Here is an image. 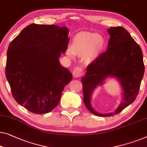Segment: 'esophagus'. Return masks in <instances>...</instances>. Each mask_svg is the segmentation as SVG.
<instances>
[{
  "label": "esophagus",
  "instance_id": "1",
  "mask_svg": "<svg viewBox=\"0 0 147 147\" xmlns=\"http://www.w3.org/2000/svg\"><path fill=\"white\" fill-rule=\"evenodd\" d=\"M73 75L75 78H79L82 75V68L80 66L76 67L73 70Z\"/></svg>",
  "mask_w": 147,
  "mask_h": 147
}]
</instances>
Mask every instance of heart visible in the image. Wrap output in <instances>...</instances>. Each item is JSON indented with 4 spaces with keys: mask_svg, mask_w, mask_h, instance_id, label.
Returning a JSON list of instances; mask_svg holds the SVG:
<instances>
[{
    "mask_svg": "<svg viewBox=\"0 0 147 147\" xmlns=\"http://www.w3.org/2000/svg\"><path fill=\"white\" fill-rule=\"evenodd\" d=\"M105 46V40L99 34L90 32H80L75 36L71 46V50L67 51L69 56L73 54L84 56L85 62H92L98 57Z\"/></svg>",
    "mask_w": 147,
    "mask_h": 147,
    "instance_id": "1",
    "label": "heart"
}]
</instances>
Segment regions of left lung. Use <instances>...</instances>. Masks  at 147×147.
<instances>
[{
    "label": "left lung",
    "mask_w": 147,
    "mask_h": 147,
    "mask_svg": "<svg viewBox=\"0 0 147 147\" xmlns=\"http://www.w3.org/2000/svg\"><path fill=\"white\" fill-rule=\"evenodd\" d=\"M107 30L110 35L107 50L89 63L82 80L85 105L99 117L118 114L133 103L139 93L144 72L142 50L130 34L121 26L111 27ZM108 76L115 77L120 82L123 100L114 113L100 114L91 107L90 97L94 89Z\"/></svg>",
    "instance_id": "obj_1"
}]
</instances>
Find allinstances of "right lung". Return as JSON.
<instances>
[{
  "label": "right lung",
  "mask_w": 147,
  "mask_h": 147,
  "mask_svg": "<svg viewBox=\"0 0 147 147\" xmlns=\"http://www.w3.org/2000/svg\"><path fill=\"white\" fill-rule=\"evenodd\" d=\"M66 27L32 24L10 42L5 74L14 99L29 111L47 113L72 80L59 58L67 49Z\"/></svg>",
  "instance_id": "obj_1"
}]
</instances>
